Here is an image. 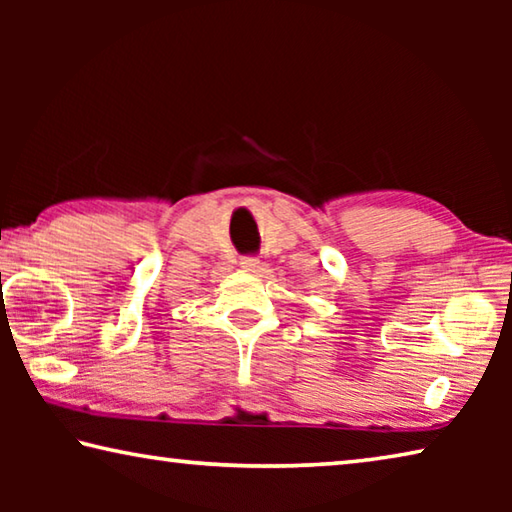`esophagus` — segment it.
Instances as JSON below:
<instances>
[{
  "label": "esophagus",
  "mask_w": 512,
  "mask_h": 512,
  "mask_svg": "<svg viewBox=\"0 0 512 512\" xmlns=\"http://www.w3.org/2000/svg\"><path fill=\"white\" fill-rule=\"evenodd\" d=\"M241 268H246V271H259V268H262V262H259V257H255V255H246V257H241Z\"/></svg>",
  "instance_id": "obj_1"
}]
</instances>
